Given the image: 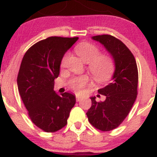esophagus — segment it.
<instances>
[{
  "label": "esophagus",
  "mask_w": 157,
  "mask_h": 157,
  "mask_svg": "<svg viewBox=\"0 0 157 157\" xmlns=\"http://www.w3.org/2000/svg\"><path fill=\"white\" fill-rule=\"evenodd\" d=\"M81 100H82V98H81V97H76V101H77V102L80 101Z\"/></svg>",
  "instance_id": "esophagus-1"
}]
</instances>
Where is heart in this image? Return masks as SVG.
I'll list each match as a JSON object with an SVG mask.
<instances>
[{"mask_svg":"<svg viewBox=\"0 0 157 157\" xmlns=\"http://www.w3.org/2000/svg\"><path fill=\"white\" fill-rule=\"evenodd\" d=\"M77 55L86 62H89V69L94 80L99 83H103L111 78L114 71V63L111 56L100 54V48L90 42L80 43L75 48ZM67 55L63 58V65ZM89 85V80L86 77H75L70 81L69 86L77 94L83 91L85 87Z\"/></svg>","mask_w":157,"mask_h":157,"instance_id":"1","label":"heart"}]
</instances>
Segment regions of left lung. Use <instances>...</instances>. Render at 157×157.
Listing matches in <instances>:
<instances>
[{
	"label": "left lung",
	"mask_w": 157,
	"mask_h": 157,
	"mask_svg": "<svg viewBox=\"0 0 157 157\" xmlns=\"http://www.w3.org/2000/svg\"><path fill=\"white\" fill-rule=\"evenodd\" d=\"M92 39L104 46L112 56L115 70L110 83L98 90L105 95L104 102L91 97V108L86 115L97 129L109 131L117 128L126 118L137 95L138 69L134 56L121 40L109 35H97ZM98 96V95H97Z\"/></svg>",
	"instance_id": "1"
}]
</instances>
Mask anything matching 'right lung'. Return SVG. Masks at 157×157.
<instances>
[{"label": "right lung", "instance_id": "right-lung-1", "mask_svg": "<svg viewBox=\"0 0 157 157\" xmlns=\"http://www.w3.org/2000/svg\"><path fill=\"white\" fill-rule=\"evenodd\" d=\"M78 37H49L36 43L25 53L17 83L28 114L35 125L53 133L66 125L75 96L54 91L63 55Z\"/></svg>", "mask_w": 157, "mask_h": 157}]
</instances>
